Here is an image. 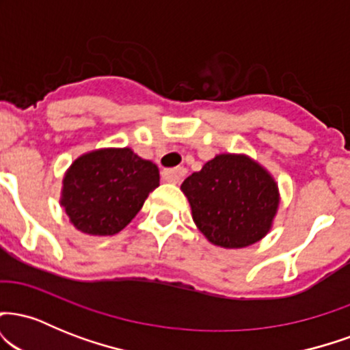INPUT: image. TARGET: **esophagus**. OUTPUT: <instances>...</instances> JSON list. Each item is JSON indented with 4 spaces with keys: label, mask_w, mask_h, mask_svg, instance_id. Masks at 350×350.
Returning a JSON list of instances; mask_svg holds the SVG:
<instances>
[{
    "label": "esophagus",
    "mask_w": 350,
    "mask_h": 350,
    "mask_svg": "<svg viewBox=\"0 0 350 350\" xmlns=\"http://www.w3.org/2000/svg\"><path fill=\"white\" fill-rule=\"evenodd\" d=\"M178 170H180V167H178ZM163 178L166 179V180H171V183H178V180L180 179V174H179V171H170V170H164L163 171Z\"/></svg>",
    "instance_id": "obj_1"
}]
</instances>
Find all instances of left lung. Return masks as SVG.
<instances>
[{
  "label": "left lung",
  "instance_id": "8db88e82",
  "mask_svg": "<svg viewBox=\"0 0 350 350\" xmlns=\"http://www.w3.org/2000/svg\"><path fill=\"white\" fill-rule=\"evenodd\" d=\"M159 186L154 163L130 148L80 156L64 178L62 206L79 230L113 235L123 230Z\"/></svg>",
  "mask_w": 350,
  "mask_h": 350
}]
</instances>
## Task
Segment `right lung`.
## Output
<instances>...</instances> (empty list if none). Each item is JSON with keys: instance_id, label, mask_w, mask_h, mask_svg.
Wrapping results in <instances>:
<instances>
[{"instance_id": "obj_1", "label": "right lung", "mask_w": 350, "mask_h": 350, "mask_svg": "<svg viewBox=\"0 0 350 350\" xmlns=\"http://www.w3.org/2000/svg\"><path fill=\"white\" fill-rule=\"evenodd\" d=\"M180 189L199 230L208 242L226 248H242L263 239L278 207L271 176L240 154L215 156Z\"/></svg>"}]
</instances>
